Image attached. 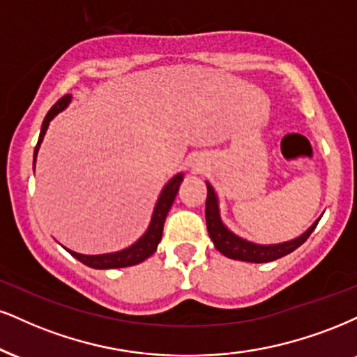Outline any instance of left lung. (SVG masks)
Listing matches in <instances>:
<instances>
[{
  "instance_id": "left-lung-1",
  "label": "left lung",
  "mask_w": 357,
  "mask_h": 357,
  "mask_svg": "<svg viewBox=\"0 0 357 357\" xmlns=\"http://www.w3.org/2000/svg\"><path fill=\"white\" fill-rule=\"evenodd\" d=\"M205 218H206V228H208V235L212 238L215 248L220 253L231 259H240V261H250V263H268L273 259H278L284 255L294 252L298 246H301L305 241L310 238L311 233L314 231L316 225H318L319 218L311 225L307 230L303 233L301 236L294 238L291 241H284V243L278 245H257L252 241H246L235 233H231L228 228L222 223L218 212V199L215 193L213 187L206 182V202H205Z\"/></svg>"
}]
</instances>
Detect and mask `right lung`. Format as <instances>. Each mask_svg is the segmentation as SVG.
I'll return each mask as SVG.
<instances>
[{
	"label": "right lung",
	"instance_id": "right-lung-1",
	"mask_svg": "<svg viewBox=\"0 0 357 357\" xmlns=\"http://www.w3.org/2000/svg\"><path fill=\"white\" fill-rule=\"evenodd\" d=\"M69 102H71V96L68 94L57 100V102L50 109V112L46 114V117H44L41 134H39L36 149H34V160H33L34 164H36V155L39 151V145H41V142H43L44 134H46L47 127H50V122L57 116V114L63 111V109H66V105H68ZM182 180H183V174H177L164 187V190H162L160 197H158V200H157L155 208H153L151 225H149L147 231H145L134 245L129 246V248L121 250V252H116V253H105V255H81V253L71 252V250H68V248L66 250H68V252L71 253L74 258L79 259V261L84 263V265L91 266V268H96V270L126 268V266L137 265V263L144 261V259H147L153 252H155L158 241L162 240V231H164V223H165L167 213H169L170 206H172V204H174L175 195H177Z\"/></svg>",
	"mask_w": 357,
	"mask_h": 357
}]
</instances>
